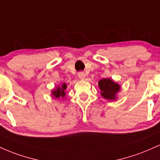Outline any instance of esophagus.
Segmentation results:
<instances>
[{"mask_svg":"<svg viewBox=\"0 0 160 160\" xmlns=\"http://www.w3.org/2000/svg\"><path fill=\"white\" fill-rule=\"evenodd\" d=\"M86 77V74H84V72H79L78 73V78L80 79H81V80H83L84 78H85Z\"/></svg>","mask_w":160,"mask_h":160,"instance_id":"obj_1","label":"esophagus"}]
</instances>
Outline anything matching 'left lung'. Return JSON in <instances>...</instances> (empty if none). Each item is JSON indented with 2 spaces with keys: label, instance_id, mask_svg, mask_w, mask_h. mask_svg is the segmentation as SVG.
Segmentation results:
<instances>
[{
  "label": "left lung",
  "instance_id": "obj_1",
  "mask_svg": "<svg viewBox=\"0 0 160 160\" xmlns=\"http://www.w3.org/2000/svg\"><path fill=\"white\" fill-rule=\"evenodd\" d=\"M98 86L101 89V95L103 98L114 101L116 99L117 93L120 91L121 86L109 78H103L98 82Z\"/></svg>",
  "mask_w": 160,
  "mask_h": 160
}]
</instances>
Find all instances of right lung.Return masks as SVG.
Masks as SVG:
<instances>
[{
	"mask_svg": "<svg viewBox=\"0 0 160 160\" xmlns=\"http://www.w3.org/2000/svg\"><path fill=\"white\" fill-rule=\"evenodd\" d=\"M67 85L65 83H63L62 86H58L57 88H55L54 90H53L51 92V94L53 95V98H64L65 95V90L66 89Z\"/></svg>",
	"mask_w": 160,
	"mask_h": 160,
	"instance_id": "add662e5",
	"label": "right lung"
}]
</instances>
